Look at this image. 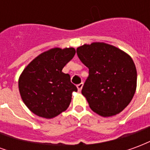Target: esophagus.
<instances>
[{"label":"esophagus","mask_w":150,"mask_h":150,"mask_svg":"<svg viewBox=\"0 0 150 150\" xmlns=\"http://www.w3.org/2000/svg\"><path fill=\"white\" fill-rule=\"evenodd\" d=\"M83 83H79V84L77 85V88H78V91H80L82 90V88H83Z\"/></svg>","instance_id":"esophagus-1"}]
</instances>
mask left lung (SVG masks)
<instances>
[{
	"mask_svg": "<svg viewBox=\"0 0 150 150\" xmlns=\"http://www.w3.org/2000/svg\"><path fill=\"white\" fill-rule=\"evenodd\" d=\"M76 52L89 69L82 89L89 107L104 117L122 112L132 100L137 88V69L130 56L104 42L79 46Z\"/></svg>",
	"mask_w": 150,
	"mask_h": 150,
	"instance_id": "1",
	"label": "left lung"
}]
</instances>
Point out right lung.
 <instances>
[{
	"label": "right lung",
	"instance_id": "add662e5",
	"mask_svg": "<svg viewBox=\"0 0 150 150\" xmlns=\"http://www.w3.org/2000/svg\"><path fill=\"white\" fill-rule=\"evenodd\" d=\"M75 54L73 47L52 48L28 64L18 79L20 95L35 115L51 119L67 109L77 88L62 68Z\"/></svg>",
	"mask_w": 150,
	"mask_h": 150
}]
</instances>
